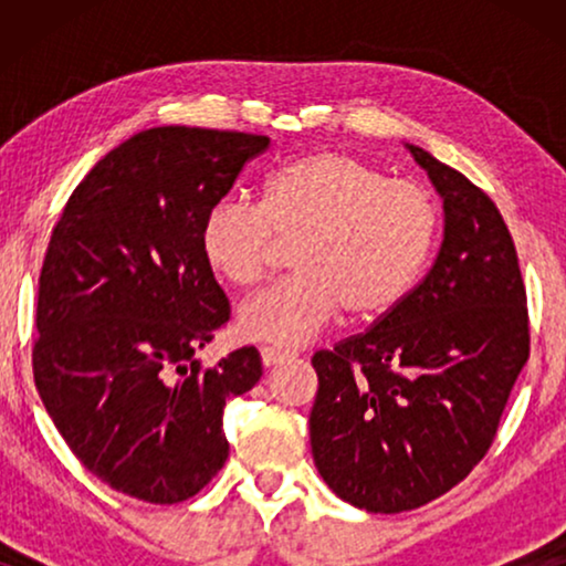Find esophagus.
Instances as JSON below:
<instances>
[{"instance_id":"1","label":"esophagus","mask_w":566,"mask_h":566,"mask_svg":"<svg viewBox=\"0 0 566 566\" xmlns=\"http://www.w3.org/2000/svg\"><path fill=\"white\" fill-rule=\"evenodd\" d=\"M260 355H262V363H265V368H273L277 363H285L293 358L291 350H277V347H262Z\"/></svg>"}]
</instances>
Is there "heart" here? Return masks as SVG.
I'll return each instance as SVG.
<instances>
[{
    "instance_id": "heart-1",
    "label": "heart",
    "mask_w": 566,
    "mask_h": 566,
    "mask_svg": "<svg viewBox=\"0 0 566 566\" xmlns=\"http://www.w3.org/2000/svg\"><path fill=\"white\" fill-rule=\"evenodd\" d=\"M438 234V206L422 185L345 151H312L277 167L262 203L229 196L200 221L206 265L250 289L270 273L277 250L295 244L296 275L247 298L239 335L296 347L335 316L370 319L407 296Z\"/></svg>"
}]
</instances>
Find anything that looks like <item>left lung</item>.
<instances>
[{
  "label": "left lung",
  "instance_id": "8db88e82",
  "mask_svg": "<svg viewBox=\"0 0 566 566\" xmlns=\"http://www.w3.org/2000/svg\"><path fill=\"white\" fill-rule=\"evenodd\" d=\"M443 200V242L422 283L363 335L319 350L308 432L324 482L368 513H405L482 461L528 360L513 237L490 196L405 144Z\"/></svg>",
  "mask_w": 566,
  "mask_h": 566
}]
</instances>
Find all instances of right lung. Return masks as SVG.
I'll use <instances>...</instances> for the list:
<instances>
[{
	"instance_id": "right-lung-1",
	"label": "right lung",
	"mask_w": 566,
	"mask_h": 566,
	"mask_svg": "<svg viewBox=\"0 0 566 566\" xmlns=\"http://www.w3.org/2000/svg\"><path fill=\"white\" fill-rule=\"evenodd\" d=\"M268 136L161 126L107 151L61 213L38 281L33 374L76 459L113 490L172 505L229 455L223 407L262 376L254 347L196 360L229 322L200 221Z\"/></svg>"
}]
</instances>
